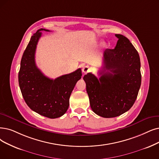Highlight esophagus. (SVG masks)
<instances>
[{
	"instance_id": "1",
	"label": "esophagus",
	"mask_w": 159,
	"mask_h": 159,
	"mask_svg": "<svg viewBox=\"0 0 159 159\" xmlns=\"http://www.w3.org/2000/svg\"><path fill=\"white\" fill-rule=\"evenodd\" d=\"M89 70H90V68L89 66H85L83 68V69H82V71H83V72L85 74L87 73L88 72H89Z\"/></svg>"
}]
</instances>
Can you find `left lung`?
Here are the masks:
<instances>
[{
	"label": "left lung",
	"mask_w": 159,
	"mask_h": 159,
	"mask_svg": "<svg viewBox=\"0 0 159 159\" xmlns=\"http://www.w3.org/2000/svg\"><path fill=\"white\" fill-rule=\"evenodd\" d=\"M116 36L119 40L115 48L104 52L99 79L92 73L84 77L92 110L105 118L119 116L131 108L142 81L137 50L126 37Z\"/></svg>",
	"instance_id": "left-lung-1"
}]
</instances>
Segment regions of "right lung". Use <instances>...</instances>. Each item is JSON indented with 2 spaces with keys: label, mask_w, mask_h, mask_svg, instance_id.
<instances>
[{
  "label": "right lung",
  "mask_w": 159,
  "mask_h": 159,
  "mask_svg": "<svg viewBox=\"0 0 159 159\" xmlns=\"http://www.w3.org/2000/svg\"><path fill=\"white\" fill-rule=\"evenodd\" d=\"M40 29L31 36L21 61L18 74L19 85L25 102L30 108L41 116L55 119L66 112L69 98L77 83L81 78V70L50 79L38 68L35 52L38 42L42 36Z\"/></svg>",
  "instance_id": "1"
}]
</instances>
